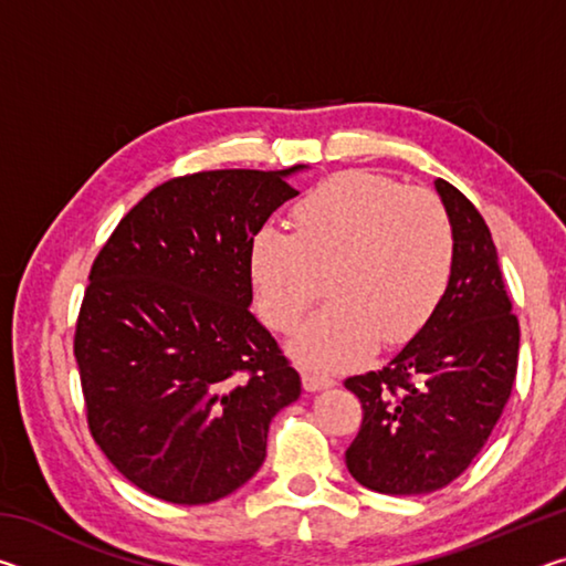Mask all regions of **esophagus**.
<instances>
[{"label": "esophagus", "instance_id": "esophagus-1", "mask_svg": "<svg viewBox=\"0 0 566 566\" xmlns=\"http://www.w3.org/2000/svg\"><path fill=\"white\" fill-rule=\"evenodd\" d=\"M302 385L306 391H319V389H329L337 385L332 377H324L319 371H302Z\"/></svg>", "mask_w": 566, "mask_h": 566}]
</instances>
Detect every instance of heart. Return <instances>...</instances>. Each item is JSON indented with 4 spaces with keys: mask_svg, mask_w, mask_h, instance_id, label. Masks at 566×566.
<instances>
[{
    "mask_svg": "<svg viewBox=\"0 0 566 566\" xmlns=\"http://www.w3.org/2000/svg\"><path fill=\"white\" fill-rule=\"evenodd\" d=\"M454 266V229L432 191L344 171L292 209V234L262 227L249 276L262 319L292 332L327 276L329 304L296 332L294 359L334 371L369 357L379 339L405 344L424 327Z\"/></svg>",
    "mask_w": 566,
    "mask_h": 566,
    "instance_id": "1",
    "label": "heart"
}]
</instances>
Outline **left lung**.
I'll return each mask as SVG.
<instances>
[{"mask_svg": "<svg viewBox=\"0 0 566 566\" xmlns=\"http://www.w3.org/2000/svg\"><path fill=\"white\" fill-rule=\"evenodd\" d=\"M434 187L454 229L442 302L387 367L344 381L364 409L347 469L379 494H429L454 482L500 421L520 359V322L490 227L457 187Z\"/></svg>", "mask_w": 566, "mask_h": 566, "instance_id": "1", "label": "left lung"}]
</instances>
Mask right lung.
<instances>
[{"label":"right lung","mask_w":566,"mask_h":566,"mask_svg":"<svg viewBox=\"0 0 566 566\" xmlns=\"http://www.w3.org/2000/svg\"><path fill=\"white\" fill-rule=\"evenodd\" d=\"M280 171L169 179L92 264L74 357L94 442L134 486L209 504L249 482L302 379L252 312L249 242L300 191Z\"/></svg>","instance_id":"add662e5"}]
</instances>
